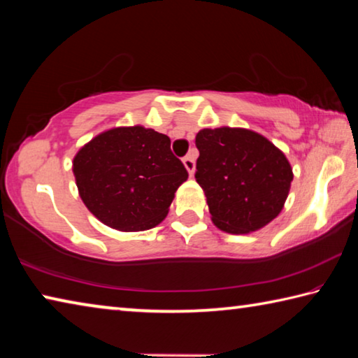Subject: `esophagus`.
I'll list each match as a JSON object with an SVG mask.
<instances>
[{"instance_id": "esophagus-1", "label": "esophagus", "mask_w": 358, "mask_h": 358, "mask_svg": "<svg viewBox=\"0 0 358 358\" xmlns=\"http://www.w3.org/2000/svg\"><path fill=\"white\" fill-rule=\"evenodd\" d=\"M183 164L186 167V171L189 172V175L192 177L194 171H196V161H194V157L191 155H187L186 157H183Z\"/></svg>"}]
</instances>
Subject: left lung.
Wrapping results in <instances>:
<instances>
[{
  "mask_svg": "<svg viewBox=\"0 0 358 358\" xmlns=\"http://www.w3.org/2000/svg\"><path fill=\"white\" fill-rule=\"evenodd\" d=\"M196 147V180L216 227L250 234L280 215L294 175L273 143L248 129L217 128L199 132Z\"/></svg>",
  "mask_w": 358,
  "mask_h": 358,
  "instance_id": "8db88e82",
  "label": "left lung"
}]
</instances>
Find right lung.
Listing matches in <instances>:
<instances>
[{
    "instance_id": "obj_1",
    "label": "right lung",
    "mask_w": 358,
    "mask_h": 358,
    "mask_svg": "<svg viewBox=\"0 0 358 358\" xmlns=\"http://www.w3.org/2000/svg\"><path fill=\"white\" fill-rule=\"evenodd\" d=\"M72 171L87 208L106 226L124 232L159 224L187 180L171 138L142 126L94 137L76 155Z\"/></svg>"
}]
</instances>
